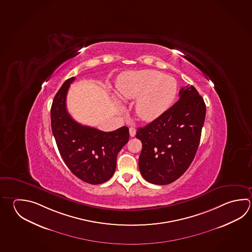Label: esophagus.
<instances>
[{
	"mask_svg": "<svg viewBox=\"0 0 252 252\" xmlns=\"http://www.w3.org/2000/svg\"><path fill=\"white\" fill-rule=\"evenodd\" d=\"M129 133H130L131 137H133L135 135V133H136V129L134 128V127H130L129 128Z\"/></svg>",
	"mask_w": 252,
	"mask_h": 252,
	"instance_id": "1",
	"label": "esophagus"
}]
</instances>
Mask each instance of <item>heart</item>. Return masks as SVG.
Here are the masks:
<instances>
[{"mask_svg": "<svg viewBox=\"0 0 252 252\" xmlns=\"http://www.w3.org/2000/svg\"><path fill=\"white\" fill-rule=\"evenodd\" d=\"M124 100H136L135 112L145 122L160 118L170 109L177 94V83L171 76L153 69L125 72L117 81Z\"/></svg>", "mask_w": 252, "mask_h": 252, "instance_id": "1", "label": "heart"}]
</instances>
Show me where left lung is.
<instances>
[{
  "instance_id": "obj_1",
  "label": "left lung",
  "mask_w": 252,
  "mask_h": 252,
  "mask_svg": "<svg viewBox=\"0 0 252 252\" xmlns=\"http://www.w3.org/2000/svg\"><path fill=\"white\" fill-rule=\"evenodd\" d=\"M179 100L160 118L139 127L143 144L139 169L143 178L165 186L178 179L193 160L204 125L206 105L194 86L181 88Z\"/></svg>"
}]
</instances>
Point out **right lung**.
Returning a JSON list of instances; mask_svg holds the SVG:
<instances>
[{
  "mask_svg": "<svg viewBox=\"0 0 252 252\" xmlns=\"http://www.w3.org/2000/svg\"><path fill=\"white\" fill-rule=\"evenodd\" d=\"M75 77L64 82L53 99L51 124L59 152L70 171L91 185L109 180L116 170L117 157L129 140V129L122 126L112 132L77 123L66 110L68 88Z\"/></svg>",
  "mask_w": 252,
  "mask_h": 252,
  "instance_id": "1",
  "label": "right lung"
}]
</instances>
